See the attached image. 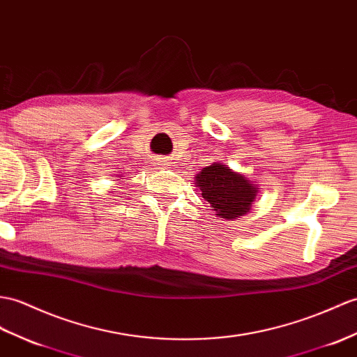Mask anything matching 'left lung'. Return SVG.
<instances>
[{
  "instance_id": "left-lung-1",
  "label": "left lung",
  "mask_w": 357,
  "mask_h": 357,
  "mask_svg": "<svg viewBox=\"0 0 357 357\" xmlns=\"http://www.w3.org/2000/svg\"><path fill=\"white\" fill-rule=\"evenodd\" d=\"M202 197L222 219H236L251 210L255 199V187L243 175L234 173L227 165L214 162L202 169L196 176Z\"/></svg>"
}]
</instances>
